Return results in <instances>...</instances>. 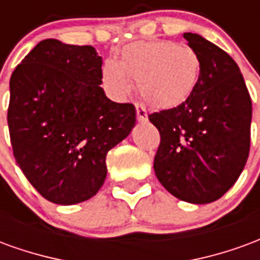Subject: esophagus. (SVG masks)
Here are the masks:
<instances>
[{"label":"esophagus","instance_id":"esophagus-1","mask_svg":"<svg viewBox=\"0 0 260 260\" xmlns=\"http://www.w3.org/2000/svg\"><path fill=\"white\" fill-rule=\"evenodd\" d=\"M136 118L139 122H143V121H146L147 119V111L146 108L143 104H136Z\"/></svg>","mask_w":260,"mask_h":260}]
</instances>
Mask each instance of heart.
Segmentation results:
<instances>
[{"label":"heart","mask_w":260,"mask_h":260,"mask_svg":"<svg viewBox=\"0 0 260 260\" xmlns=\"http://www.w3.org/2000/svg\"><path fill=\"white\" fill-rule=\"evenodd\" d=\"M201 75L198 54L173 42H139L125 48L119 62L108 59L103 82L117 96H126L131 82L138 85L142 99L154 107H177L196 89Z\"/></svg>","instance_id":"b5f03b06"}]
</instances>
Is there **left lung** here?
Returning a JSON list of instances; mask_svg holds the SVG:
<instances>
[{"mask_svg": "<svg viewBox=\"0 0 260 260\" xmlns=\"http://www.w3.org/2000/svg\"><path fill=\"white\" fill-rule=\"evenodd\" d=\"M184 37L199 57L201 75L186 102L149 114L160 132L153 167L171 195L203 205L221 198L245 167L252 102L229 54L199 35Z\"/></svg>", "mask_w": 260, "mask_h": 260, "instance_id": "1", "label": "left lung"}]
</instances>
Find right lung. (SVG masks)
Here are the masks:
<instances>
[{"label":"right lung","mask_w":260,"mask_h":260,"mask_svg":"<svg viewBox=\"0 0 260 260\" xmlns=\"http://www.w3.org/2000/svg\"><path fill=\"white\" fill-rule=\"evenodd\" d=\"M102 65L91 46L47 39L11 76L7 119L15 160L57 205L96 195L107 175V152L135 125L134 104L111 102L100 87Z\"/></svg>","instance_id":"obj_1"}]
</instances>
